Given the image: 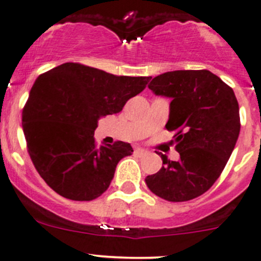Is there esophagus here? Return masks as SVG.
<instances>
[{"label":"esophagus","instance_id":"34e87169","mask_svg":"<svg viewBox=\"0 0 261 261\" xmlns=\"http://www.w3.org/2000/svg\"><path fill=\"white\" fill-rule=\"evenodd\" d=\"M134 152H136L138 155H144L147 153V150L144 149V148H141V147H138V148H136V150H134Z\"/></svg>","mask_w":261,"mask_h":261}]
</instances>
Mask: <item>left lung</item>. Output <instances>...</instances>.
<instances>
[{
    "instance_id": "obj_1",
    "label": "left lung",
    "mask_w": 261,
    "mask_h": 261,
    "mask_svg": "<svg viewBox=\"0 0 261 261\" xmlns=\"http://www.w3.org/2000/svg\"><path fill=\"white\" fill-rule=\"evenodd\" d=\"M148 88L171 98L167 130L174 132L178 161L161 154L163 166L147 176L154 195L171 202L198 197L224 171L240 133L233 90L208 70H176L153 77Z\"/></svg>"
}]
</instances>
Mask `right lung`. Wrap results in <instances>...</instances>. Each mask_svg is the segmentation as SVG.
<instances>
[{
	"instance_id": "1",
	"label": "right lung",
	"mask_w": 261,
	"mask_h": 261,
	"mask_svg": "<svg viewBox=\"0 0 261 261\" xmlns=\"http://www.w3.org/2000/svg\"><path fill=\"white\" fill-rule=\"evenodd\" d=\"M150 76H117L77 63L44 72L22 111L28 152L44 181L63 197L91 201L108 190L129 143L98 147L100 117L117 114L146 88Z\"/></svg>"
}]
</instances>
